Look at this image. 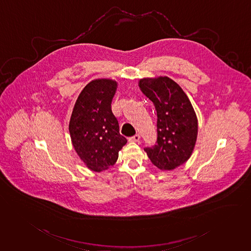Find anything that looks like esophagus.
Returning <instances> with one entry per match:
<instances>
[{
  "mask_svg": "<svg viewBox=\"0 0 251 251\" xmlns=\"http://www.w3.org/2000/svg\"><path fill=\"white\" fill-rule=\"evenodd\" d=\"M129 140L130 141H134V142H139V140H140V136H139V134H137V135L131 137Z\"/></svg>",
  "mask_w": 251,
  "mask_h": 251,
  "instance_id": "1",
  "label": "esophagus"
}]
</instances>
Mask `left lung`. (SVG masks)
I'll return each instance as SVG.
<instances>
[{
  "label": "left lung",
  "instance_id": "obj_1",
  "mask_svg": "<svg viewBox=\"0 0 251 251\" xmlns=\"http://www.w3.org/2000/svg\"><path fill=\"white\" fill-rule=\"evenodd\" d=\"M139 88L157 112V144L144 151L154 166L172 170L187 162L195 148L198 123L186 93L168 77L140 79Z\"/></svg>",
  "mask_w": 251,
  "mask_h": 251
}]
</instances>
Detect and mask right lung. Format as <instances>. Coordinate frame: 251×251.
<instances>
[{"mask_svg": "<svg viewBox=\"0 0 251 251\" xmlns=\"http://www.w3.org/2000/svg\"><path fill=\"white\" fill-rule=\"evenodd\" d=\"M117 83L98 79L84 86L69 122V133L78 156L89 169L100 172L113 166L127 139L119 133L112 112Z\"/></svg>", "mask_w": 251, "mask_h": 251, "instance_id": "1", "label": "right lung"}]
</instances>
